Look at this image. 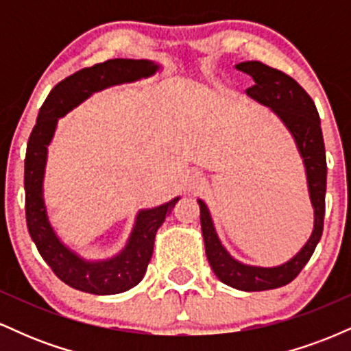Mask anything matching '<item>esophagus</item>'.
Segmentation results:
<instances>
[{
  "label": "esophagus",
  "mask_w": 351,
  "mask_h": 351,
  "mask_svg": "<svg viewBox=\"0 0 351 351\" xmlns=\"http://www.w3.org/2000/svg\"><path fill=\"white\" fill-rule=\"evenodd\" d=\"M196 183H198V181H196V180H191V183H189V189H191V191H193V189H195L196 186H198V184H196Z\"/></svg>",
  "instance_id": "34e87169"
}]
</instances>
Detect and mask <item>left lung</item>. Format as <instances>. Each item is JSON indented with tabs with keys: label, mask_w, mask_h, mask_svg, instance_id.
Instances as JSON below:
<instances>
[{
	"label": "left lung",
	"mask_w": 351,
	"mask_h": 351,
	"mask_svg": "<svg viewBox=\"0 0 351 351\" xmlns=\"http://www.w3.org/2000/svg\"><path fill=\"white\" fill-rule=\"evenodd\" d=\"M237 69L251 75L256 86L247 88V95L267 107L284 123L295 142L307 176L310 203L313 208V229L307 243L295 256L284 264L272 267L244 264L228 252L217 236L211 213L203 199H198L201 232L204 249L213 272L223 284L244 292L271 291L287 285L299 276L312 257L324 231L325 191H327V158L324 135L317 107L307 92L284 72L272 69L259 60H245Z\"/></svg>",
	"instance_id": "obj_1"
}]
</instances>
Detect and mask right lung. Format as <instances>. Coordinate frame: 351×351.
I'll return each instance as SVG.
<instances>
[{
    "mask_svg": "<svg viewBox=\"0 0 351 351\" xmlns=\"http://www.w3.org/2000/svg\"><path fill=\"white\" fill-rule=\"evenodd\" d=\"M158 71H162V66L148 59L106 60L59 82L39 108L24 160L27 231L43 259L56 276L72 289L95 295H114L135 287L147 272L156 231L173 211L180 196L160 206L140 209L130 236L119 254L108 259H87L59 239L47 216L44 201V175L49 152L47 147L54 138L59 119L86 102L95 92L152 77Z\"/></svg>",
    "mask_w": 351,
    "mask_h": 351,
    "instance_id": "right-lung-1",
    "label": "right lung"
}]
</instances>
